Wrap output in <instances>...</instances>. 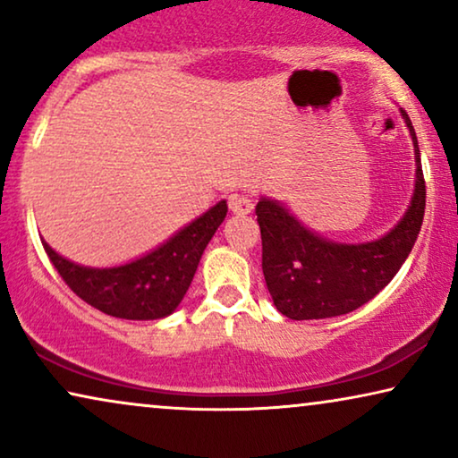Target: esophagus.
Instances as JSON below:
<instances>
[{"label": "esophagus", "mask_w": 458, "mask_h": 458, "mask_svg": "<svg viewBox=\"0 0 458 458\" xmlns=\"http://www.w3.org/2000/svg\"><path fill=\"white\" fill-rule=\"evenodd\" d=\"M229 208L231 212H235V215H248V212H252L254 204L252 199L243 196V193H233V196H229Z\"/></svg>", "instance_id": "esophagus-1"}]
</instances>
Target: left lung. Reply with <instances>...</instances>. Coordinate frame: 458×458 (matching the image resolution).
I'll return each mask as SVG.
<instances>
[{
  "label": "left lung",
  "mask_w": 458,
  "mask_h": 458,
  "mask_svg": "<svg viewBox=\"0 0 458 458\" xmlns=\"http://www.w3.org/2000/svg\"><path fill=\"white\" fill-rule=\"evenodd\" d=\"M415 148V190L400 221L377 240L334 242L306 227L279 199L262 196L256 216L262 237V273L273 304L293 321L352 312L394 279L415 246L425 215V181L417 135L404 110Z\"/></svg>",
  "instance_id": "left-lung-1"
}]
</instances>
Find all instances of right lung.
<instances>
[{
	"label": "right lung",
	"mask_w": 458,
	"mask_h": 458,
	"mask_svg": "<svg viewBox=\"0 0 458 458\" xmlns=\"http://www.w3.org/2000/svg\"><path fill=\"white\" fill-rule=\"evenodd\" d=\"M227 216V199L181 227L165 243L118 267H85L43 248L68 287L93 309L129 321H154L177 310L206 246Z\"/></svg>",
	"instance_id": "add662e5"
}]
</instances>
